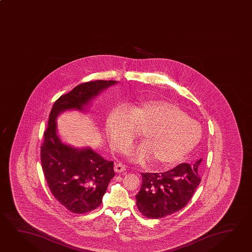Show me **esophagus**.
I'll return each mask as SVG.
<instances>
[{"instance_id":"obj_1","label":"esophagus","mask_w":252,"mask_h":252,"mask_svg":"<svg viewBox=\"0 0 252 252\" xmlns=\"http://www.w3.org/2000/svg\"><path fill=\"white\" fill-rule=\"evenodd\" d=\"M126 165H124L122 163H116L114 165V171L117 173H123L124 171H126Z\"/></svg>"}]
</instances>
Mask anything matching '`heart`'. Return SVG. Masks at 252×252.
Instances as JSON below:
<instances>
[{
  "label": "heart",
  "mask_w": 252,
  "mask_h": 252,
  "mask_svg": "<svg viewBox=\"0 0 252 252\" xmlns=\"http://www.w3.org/2000/svg\"><path fill=\"white\" fill-rule=\"evenodd\" d=\"M141 132L142 143L126 153L136 163L153 160L158 166L169 167L179 163L199 142L202 130L197 122L177 105L165 100L147 99L129 109L118 105L106 119L105 128L113 148L123 151L135 138V130Z\"/></svg>",
  "instance_id": "obj_1"
}]
</instances>
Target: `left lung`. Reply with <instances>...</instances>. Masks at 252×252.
I'll return each mask as SVG.
<instances>
[{
	"label": "left lung",
	"mask_w": 252,
	"mask_h": 252,
	"mask_svg": "<svg viewBox=\"0 0 252 252\" xmlns=\"http://www.w3.org/2000/svg\"><path fill=\"white\" fill-rule=\"evenodd\" d=\"M202 158L192 165L180 163L164 173H141L142 185L136 200L144 217L158 219L185 207L201 181L198 174Z\"/></svg>",
	"instance_id": "left-lung-1"
}]
</instances>
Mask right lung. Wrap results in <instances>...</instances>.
I'll list each match as a JSON object with an SVG mask.
<instances>
[{
	"label": "right lung",
	"mask_w": 252,
	"mask_h": 252,
	"mask_svg": "<svg viewBox=\"0 0 252 252\" xmlns=\"http://www.w3.org/2000/svg\"><path fill=\"white\" fill-rule=\"evenodd\" d=\"M115 80H94L75 87L53 105L48 127L41 146V163L50 190L63 207L74 214H86L98 207L114 177V162L91 148H72L57 135L56 119L63 112L84 107L100 92L116 84Z\"/></svg>",
	"instance_id": "add662e5"
}]
</instances>
